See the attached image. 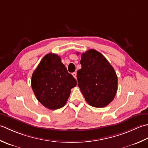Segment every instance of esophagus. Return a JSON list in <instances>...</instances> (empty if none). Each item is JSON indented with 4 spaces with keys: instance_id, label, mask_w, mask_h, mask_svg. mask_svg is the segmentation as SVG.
<instances>
[{
    "instance_id": "esophagus-1",
    "label": "esophagus",
    "mask_w": 148,
    "mask_h": 148,
    "mask_svg": "<svg viewBox=\"0 0 148 148\" xmlns=\"http://www.w3.org/2000/svg\"><path fill=\"white\" fill-rule=\"evenodd\" d=\"M72 75H73V76L74 77V78H77V73H76V72H74V73H72Z\"/></svg>"
}]
</instances>
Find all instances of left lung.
I'll use <instances>...</instances> for the list:
<instances>
[{"label":"left lung","instance_id":"left-lung-1","mask_svg":"<svg viewBox=\"0 0 148 148\" xmlns=\"http://www.w3.org/2000/svg\"><path fill=\"white\" fill-rule=\"evenodd\" d=\"M80 63L82 68L77 71L78 86L86 101L95 107L107 106L117 90V77L114 68L95 49L83 53Z\"/></svg>","mask_w":148,"mask_h":148}]
</instances>
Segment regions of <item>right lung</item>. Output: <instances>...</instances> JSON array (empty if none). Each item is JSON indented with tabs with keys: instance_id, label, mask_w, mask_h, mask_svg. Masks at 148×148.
Here are the masks:
<instances>
[{
	"instance_id": "1",
	"label": "right lung",
	"mask_w": 148,
	"mask_h": 148,
	"mask_svg": "<svg viewBox=\"0 0 148 148\" xmlns=\"http://www.w3.org/2000/svg\"><path fill=\"white\" fill-rule=\"evenodd\" d=\"M77 80L69 73L57 54L49 53L43 57L33 72L31 86L36 98L49 109L64 107Z\"/></svg>"
}]
</instances>
